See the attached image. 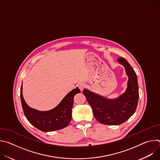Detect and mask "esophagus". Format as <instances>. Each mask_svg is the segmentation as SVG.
I'll return each mask as SVG.
<instances>
[{
	"label": "esophagus",
	"mask_w": 160,
	"mask_h": 160,
	"mask_svg": "<svg viewBox=\"0 0 160 160\" xmlns=\"http://www.w3.org/2000/svg\"><path fill=\"white\" fill-rule=\"evenodd\" d=\"M78 88H80V90L81 91H82V90L84 89V88L85 87V84L83 83H82V82H80V83H78Z\"/></svg>",
	"instance_id": "obj_1"
}]
</instances>
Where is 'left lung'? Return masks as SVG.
Returning a JSON list of instances; mask_svg holds the SVG:
<instances>
[{
	"instance_id": "1",
	"label": "left lung",
	"mask_w": 160,
	"mask_h": 160,
	"mask_svg": "<svg viewBox=\"0 0 160 160\" xmlns=\"http://www.w3.org/2000/svg\"><path fill=\"white\" fill-rule=\"evenodd\" d=\"M128 77L125 92L118 98L109 99L84 89L83 93L93 110L94 116L102 124L118 125L124 123L135 112L139 100V86L137 75L122 57L118 59Z\"/></svg>"
}]
</instances>
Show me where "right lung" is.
Segmentation results:
<instances>
[{
    "label": "right lung",
    "instance_id": "obj_1",
    "mask_svg": "<svg viewBox=\"0 0 160 160\" xmlns=\"http://www.w3.org/2000/svg\"><path fill=\"white\" fill-rule=\"evenodd\" d=\"M21 85L20 97L22 109L28 122L37 128L42 132H52L65 128L72 120V112L74 96L80 92L77 87L68 93L54 108L41 111L28 106L22 93Z\"/></svg>",
    "mask_w": 160,
    "mask_h": 160
}]
</instances>
